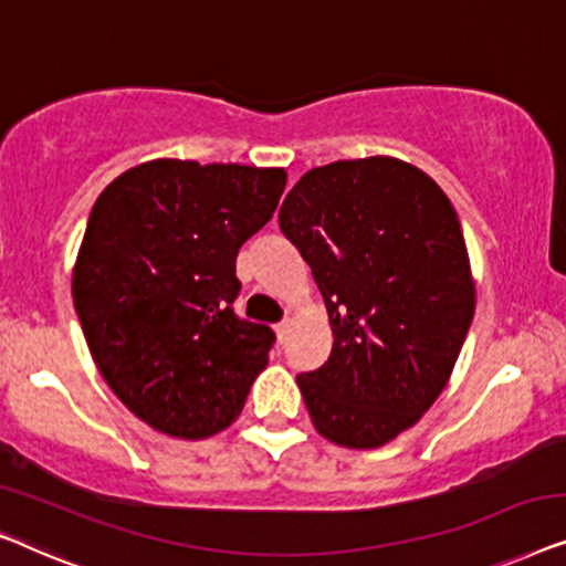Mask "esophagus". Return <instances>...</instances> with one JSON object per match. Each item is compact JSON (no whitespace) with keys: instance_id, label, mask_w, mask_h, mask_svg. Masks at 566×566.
I'll return each mask as SVG.
<instances>
[{"instance_id":"esophagus-1","label":"esophagus","mask_w":566,"mask_h":566,"mask_svg":"<svg viewBox=\"0 0 566 566\" xmlns=\"http://www.w3.org/2000/svg\"><path fill=\"white\" fill-rule=\"evenodd\" d=\"M290 317H284V321L282 323H276L274 325V331H276V338H280V344H284V340H286V333H290Z\"/></svg>"}]
</instances>
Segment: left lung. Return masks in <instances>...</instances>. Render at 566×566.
<instances>
[{
    "label": "left lung",
    "instance_id": "1",
    "mask_svg": "<svg viewBox=\"0 0 566 566\" xmlns=\"http://www.w3.org/2000/svg\"><path fill=\"white\" fill-rule=\"evenodd\" d=\"M313 269L333 331L321 369L300 374L315 431L377 449L443 392L474 317V280L443 189L392 156L310 169L280 210Z\"/></svg>",
    "mask_w": 566,
    "mask_h": 566
}]
</instances>
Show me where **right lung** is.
Returning a JSON list of instances; mask_svg holds the SVG:
<instances>
[{
  "mask_svg": "<svg viewBox=\"0 0 566 566\" xmlns=\"http://www.w3.org/2000/svg\"><path fill=\"white\" fill-rule=\"evenodd\" d=\"M284 169L156 158L97 197L71 294L92 359L133 416L207 439L241 416L274 333L241 321L238 249L272 220Z\"/></svg>",
  "mask_w": 566,
  "mask_h": 566,
  "instance_id": "obj_1",
  "label": "right lung"
}]
</instances>
